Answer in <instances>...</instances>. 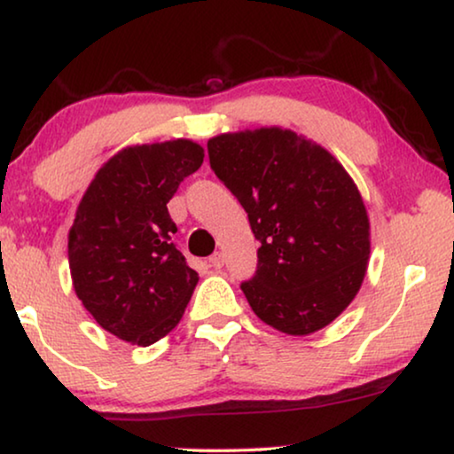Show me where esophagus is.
<instances>
[{
	"instance_id": "34e87169",
	"label": "esophagus",
	"mask_w": 454,
	"mask_h": 454,
	"mask_svg": "<svg viewBox=\"0 0 454 454\" xmlns=\"http://www.w3.org/2000/svg\"><path fill=\"white\" fill-rule=\"evenodd\" d=\"M223 262H225V260H223V254L221 252H216V254H213V256L208 258V266H213V269H221Z\"/></svg>"
}]
</instances>
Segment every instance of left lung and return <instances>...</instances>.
Returning a JSON list of instances; mask_svg holds the SVG:
<instances>
[{
  "label": "left lung",
  "instance_id": "left-lung-1",
  "mask_svg": "<svg viewBox=\"0 0 454 454\" xmlns=\"http://www.w3.org/2000/svg\"><path fill=\"white\" fill-rule=\"evenodd\" d=\"M208 159L260 241L256 275L241 283L254 314L295 337L331 325L357 295L370 256L368 213L349 173L283 128L215 136Z\"/></svg>",
  "mask_w": 454,
  "mask_h": 454
}]
</instances>
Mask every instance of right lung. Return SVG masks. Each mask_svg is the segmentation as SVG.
<instances>
[{
    "label": "right lung",
    "mask_w": 454,
    "mask_h": 454,
    "mask_svg": "<svg viewBox=\"0 0 454 454\" xmlns=\"http://www.w3.org/2000/svg\"><path fill=\"white\" fill-rule=\"evenodd\" d=\"M202 160L204 148L185 138L128 146L78 204L67 235L74 291L117 339L153 345L182 320L198 272L171 241L167 202Z\"/></svg>",
    "instance_id": "add662e5"
}]
</instances>
